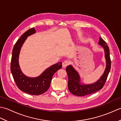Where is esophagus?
<instances>
[{
	"label": "esophagus",
	"instance_id": "obj_1",
	"mask_svg": "<svg viewBox=\"0 0 121 121\" xmlns=\"http://www.w3.org/2000/svg\"><path fill=\"white\" fill-rule=\"evenodd\" d=\"M68 65H69V62L68 61L65 60V61H63V62L62 63V67L63 68H65L66 66H67Z\"/></svg>",
	"mask_w": 121,
	"mask_h": 121
}]
</instances>
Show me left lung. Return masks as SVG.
<instances>
[{
	"mask_svg": "<svg viewBox=\"0 0 121 121\" xmlns=\"http://www.w3.org/2000/svg\"><path fill=\"white\" fill-rule=\"evenodd\" d=\"M98 44L104 48V56L106 59V68L104 74L97 82L90 84H82L79 73L72 65L67 66L66 68V73L68 75V88L71 93L78 96H84L89 95L102 88L111 69L109 49L107 43L100 37Z\"/></svg>",
	"mask_w": 121,
	"mask_h": 121,
	"instance_id": "left-lung-1",
	"label": "left lung"
}]
</instances>
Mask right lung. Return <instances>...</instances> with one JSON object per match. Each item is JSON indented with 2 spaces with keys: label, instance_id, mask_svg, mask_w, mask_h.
<instances>
[{
  "label": "right lung",
  "instance_id": "add662e5",
  "mask_svg": "<svg viewBox=\"0 0 121 121\" xmlns=\"http://www.w3.org/2000/svg\"><path fill=\"white\" fill-rule=\"evenodd\" d=\"M35 33V28H32L25 32L17 40L12 50L10 68L15 83L21 91L32 95H39L49 88L53 74L62 68V62L50 66L39 76L35 78L28 77L23 73L19 63L20 50L27 37Z\"/></svg>",
  "mask_w": 121,
  "mask_h": 121
}]
</instances>
